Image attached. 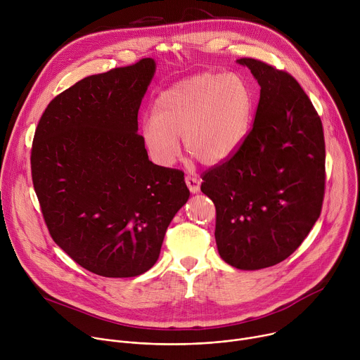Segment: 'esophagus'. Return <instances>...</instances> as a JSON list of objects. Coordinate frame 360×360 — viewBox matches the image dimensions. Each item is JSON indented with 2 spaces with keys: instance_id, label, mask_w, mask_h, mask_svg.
Returning a JSON list of instances; mask_svg holds the SVG:
<instances>
[{
  "instance_id": "34e87169",
  "label": "esophagus",
  "mask_w": 360,
  "mask_h": 360,
  "mask_svg": "<svg viewBox=\"0 0 360 360\" xmlns=\"http://www.w3.org/2000/svg\"><path fill=\"white\" fill-rule=\"evenodd\" d=\"M185 182H186V186L188 189L192 192V193H198L199 192V188H200V181L195 176H186L185 178Z\"/></svg>"
}]
</instances>
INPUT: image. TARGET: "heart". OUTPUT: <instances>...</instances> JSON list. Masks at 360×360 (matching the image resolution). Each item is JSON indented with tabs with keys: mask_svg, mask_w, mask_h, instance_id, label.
I'll list each match as a JSON object with an SVG mask.
<instances>
[{
	"mask_svg": "<svg viewBox=\"0 0 360 360\" xmlns=\"http://www.w3.org/2000/svg\"><path fill=\"white\" fill-rule=\"evenodd\" d=\"M253 95L238 74L203 72L164 91L153 118L142 122V139L150 158L162 167L186 150L205 165L226 161L245 141L252 121Z\"/></svg>",
	"mask_w": 360,
	"mask_h": 360,
	"instance_id": "b5f03b06",
	"label": "heart"
}]
</instances>
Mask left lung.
<instances>
[{
	"instance_id": "8db88e82",
	"label": "left lung",
	"mask_w": 360,
	"mask_h": 360,
	"mask_svg": "<svg viewBox=\"0 0 360 360\" xmlns=\"http://www.w3.org/2000/svg\"><path fill=\"white\" fill-rule=\"evenodd\" d=\"M238 64L261 85L255 121L233 155L202 174L200 191L215 203L221 258L256 271L285 261L318 221L325 138L321 117L290 74L255 58Z\"/></svg>"
}]
</instances>
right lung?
<instances>
[{"mask_svg":"<svg viewBox=\"0 0 360 360\" xmlns=\"http://www.w3.org/2000/svg\"><path fill=\"white\" fill-rule=\"evenodd\" d=\"M155 61L86 77L49 102L35 129L31 174L51 238L84 269L131 278L158 261L189 198L179 169L148 160L138 111Z\"/></svg>","mask_w":360,"mask_h":360,"instance_id":"right-lung-1","label":"right lung"}]
</instances>
